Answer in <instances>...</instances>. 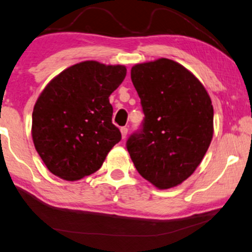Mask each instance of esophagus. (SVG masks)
Instances as JSON below:
<instances>
[{
    "label": "esophagus",
    "instance_id": "34e87169",
    "mask_svg": "<svg viewBox=\"0 0 252 252\" xmlns=\"http://www.w3.org/2000/svg\"><path fill=\"white\" fill-rule=\"evenodd\" d=\"M121 135H122L123 139L126 138V135H128V128H126V126H122V128H121Z\"/></svg>",
    "mask_w": 252,
    "mask_h": 252
}]
</instances>
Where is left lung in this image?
<instances>
[{"label": "left lung", "mask_w": 252, "mask_h": 252, "mask_svg": "<svg viewBox=\"0 0 252 252\" xmlns=\"http://www.w3.org/2000/svg\"><path fill=\"white\" fill-rule=\"evenodd\" d=\"M131 80L144 123L126 142L141 176L159 189L183 184L199 166L214 133V109L205 86L167 58L136 63Z\"/></svg>", "instance_id": "left-lung-1"}]
</instances>
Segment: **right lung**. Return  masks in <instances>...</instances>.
Listing matches in <instances>:
<instances>
[{
    "mask_svg": "<svg viewBox=\"0 0 252 252\" xmlns=\"http://www.w3.org/2000/svg\"><path fill=\"white\" fill-rule=\"evenodd\" d=\"M126 75L124 65L86 60L63 69L41 91L31 135L51 173L75 181L102 166L121 141L119 128L111 123L109 96Z\"/></svg>",
    "mask_w": 252,
    "mask_h": 252,
    "instance_id": "right-lung-1",
    "label": "right lung"
}]
</instances>
